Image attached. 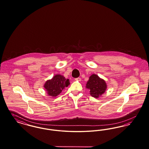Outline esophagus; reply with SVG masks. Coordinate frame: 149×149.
<instances>
[{"mask_svg":"<svg viewBox=\"0 0 149 149\" xmlns=\"http://www.w3.org/2000/svg\"><path fill=\"white\" fill-rule=\"evenodd\" d=\"M75 80H77V81H81V78L80 77H77V78H76L75 79Z\"/></svg>","mask_w":149,"mask_h":149,"instance_id":"1","label":"esophagus"}]
</instances>
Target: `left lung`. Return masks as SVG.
Here are the masks:
<instances>
[{"mask_svg":"<svg viewBox=\"0 0 149 149\" xmlns=\"http://www.w3.org/2000/svg\"><path fill=\"white\" fill-rule=\"evenodd\" d=\"M86 87L89 89L90 95L93 97L97 98L105 92L107 85L103 79H100L97 75L93 74L89 77Z\"/></svg>","mask_w":149,"mask_h":149,"instance_id":"left-lung-1","label":"left lung"}]
</instances>
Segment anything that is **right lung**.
Wrapping results in <instances>:
<instances>
[{
	"mask_svg": "<svg viewBox=\"0 0 149 149\" xmlns=\"http://www.w3.org/2000/svg\"><path fill=\"white\" fill-rule=\"evenodd\" d=\"M70 84L69 79H66L61 75H56L51 80L47 81L44 87L48 95L52 97L56 96L61 93L64 87Z\"/></svg>",
	"mask_w": 149,
	"mask_h": 149,
	"instance_id": "obj_1",
	"label": "right lung"
}]
</instances>
